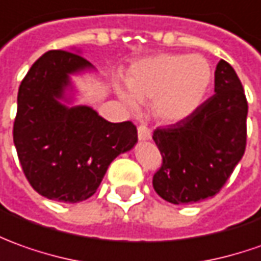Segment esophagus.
Instances as JSON below:
<instances>
[{
  "label": "esophagus",
  "mask_w": 261,
  "mask_h": 261,
  "mask_svg": "<svg viewBox=\"0 0 261 261\" xmlns=\"http://www.w3.org/2000/svg\"><path fill=\"white\" fill-rule=\"evenodd\" d=\"M138 140L140 141H148L151 138V131L148 130L145 125H140L138 127Z\"/></svg>",
  "instance_id": "obj_1"
}]
</instances>
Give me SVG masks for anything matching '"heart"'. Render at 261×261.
<instances>
[{
  "mask_svg": "<svg viewBox=\"0 0 261 261\" xmlns=\"http://www.w3.org/2000/svg\"><path fill=\"white\" fill-rule=\"evenodd\" d=\"M213 80L212 65L200 54H155L141 58L127 72V88L116 86L127 107L151 101L153 116L175 124L193 116L204 102Z\"/></svg>",
  "mask_w": 261,
  "mask_h": 261,
  "instance_id": "heart-1",
  "label": "heart"
}]
</instances>
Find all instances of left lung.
<instances>
[{
    "label": "left lung",
    "instance_id": "obj_1",
    "mask_svg": "<svg viewBox=\"0 0 261 261\" xmlns=\"http://www.w3.org/2000/svg\"><path fill=\"white\" fill-rule=\"evenodd\" d=\"M214 93L184 121L154 131L163 164L153 187L168 203L213 197L242 160L249 107L240 80L224 60L216 67Z\"/></svg>",
    "mask_w": 261,
    "mask_h": 261
}]
</instances>
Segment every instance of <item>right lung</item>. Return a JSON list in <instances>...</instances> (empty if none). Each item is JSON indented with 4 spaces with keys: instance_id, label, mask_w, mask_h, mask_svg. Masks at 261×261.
Wrapping results in <instances>:
<instances>
[{
    "instance_id": "1",
    "label": "right lung",
    "mask_w": 261,
    "mask_h": 261,
    "mask_svg": "<svg viewBox=\"0 0 261 261\" xmlns=\"http://www.w3.org/2000/svg\"><path fill=\"white\" fill-rule=\"evenodd\" d=\"M48 51L22 80L17 97L14 144L27 180L38 194L63 203L91 197L111 161L137 143L130 121L110 123L77 106L72 75L95 72L80 49Z\"/></svg>"
}]
</instances>
